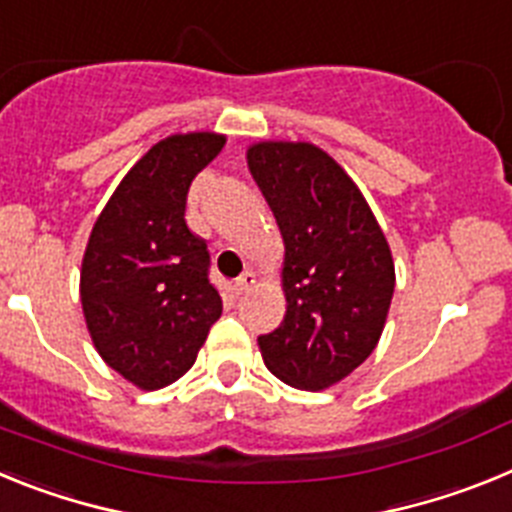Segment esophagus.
I'll use <instances>...</instances> for the list:
<instances>
[{"label":"esophagus","mask_w":512,"mask_h":512,"mask_svg":"<svg viewBox=\"0 0 512 512\" xmlns=\"http://www.w3.org/2000/svg\"><path fill=\"white\" fill-rule=\"evenodd\" d=\"M253 284H256V274H253V271H243L241 277L235 279V292H238V295H246Z\"/></svg>","instance_id":"esophagus-1"}]
</instances>
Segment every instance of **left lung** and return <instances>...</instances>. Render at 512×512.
<instances>
[{
  "label": "left lung",
  "instance_id": "8db88e82",
  "mask_svg": "<svg viewBox=\"0 0 512 512\" xmlns=\"http://www.w3.org/2000/svg\"><path fill=\"white\" fill-rule=\"evenodd\" d=\"M248 169L284 238L287 315L259 336L271 374L325 390L377 348L395 292V264L377 217L351 176L312 143L264 140Z\"/></svg>",
  "mask_w": 512,
  "mask_h": 512
}]
</instances>
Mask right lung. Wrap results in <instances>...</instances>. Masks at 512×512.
Returning a JSON list of instances; mask_svg holds the SVG:
<instances>
[{"label":"right lung","mask_w":512,"mask_h":512,"mask_svg":"<svg viewBox=\"0 0 512 512\" xmlns=\"http://www.w3.org/2000/svg\"><path fill=\"white\" fill-rule=\"evenodd\" d=\"M225 135H169L125 174L104 205L81 261V307L107 366L140 390L192 369L223 300L210 251L184 220L189 184Z\"/></svg>","instance_id":"right-lung-1"}]
</instances>
